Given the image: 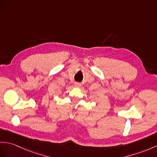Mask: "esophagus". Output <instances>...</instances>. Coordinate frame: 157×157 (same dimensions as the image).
<instances>
[{
    "mask_svg": "<svg viewBox=\"0 0 157 157\" xmlns=\"http://www.w3.org/2000/svg\"><path fill=\"white\" fill-rule=\"evenodd\" d=\"M75 86L76 87H81V83L75 82Z\"/></svg>",
    "mask_w": 157,
    "mask_h": 157,
    "instance_id": "34e87169",
    "label": "esophagus"
}]
</instances>
